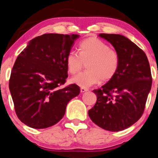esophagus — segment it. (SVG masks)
<instances>
[{
    "mask_svg": "<svg viewBox=\"0 0 158 158\" xmlns=\"http://www.w3.org/2000/svg\"><path fill=\"white\" fill-rule=\"evenodd\" d=\"M87 91H88V89H85V88H81L80 89L81 93H83V92H87Z\"/></svg>",
    "mask_w": 158,
    "mask_h": 158,
    "instance_id": "34e87169",
    "label": "esophagus"
}]
</instances>
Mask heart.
Instances as JSON below:
<instances>
[{"label":"heart","instance_id":"b5f03b06","mask_svg":"<svg viewBox=\"0 0 158 158\" xmlns=\"http://www.w3.org/2000/svg\"><path fill=\"white\" fill-rule=\"evenodd\" d=\"M79 53L70 51L66 56V66L71 74L79 72L83 63L87 62L83 73L70 79L72 84L81 88H89L100 81L107 82L117 73L120 64L118 52L110 49L106 42L91 36L81 41L78 47Z\"/></svg>","mask_w":158,"mask_h":158}]
</instances>
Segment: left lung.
<instances>
[{"mask_svg": "<svg viewBox=\"0 0 158 158\" xmlns=\"http://www.w3.org/2000/svg\"><path fill=\"white\" fill-rule=\"evenodd\" d=\"M98 36L117 51L120 64L112 79L93 91L97 101L89 116L100 128L119 131L131 126L142 115L152 85L151 69L144 51L128 38L120 34Z\"/></svg>", "mask_w": 158, "mask_h": 158, "instance_id": "obj_1", "label": "left lung"}]
</instances>
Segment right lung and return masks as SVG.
I'll list each match as a JSON object with an SVG mask.
<instances>
[{
  "mask_svg": "<svg viewBox=\"0 0 158 158\" xmlns=\"http://www.w3.org/2000/svg\"><path fill=\"white\" fill-rule=\"evenodd\" d=\"M79 36L46 33L29 41L17 56L9 89L17 117L30 128L56 124L69 102L79 95L77 85L60 88L68 77L66 56Z\"/></svg>",
  "mask_w": 158,
  "mask_h": 158,
  "instance_id": "add662e5",
  "label": "right lung"
}]
</instances>
